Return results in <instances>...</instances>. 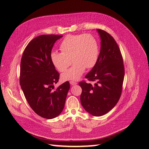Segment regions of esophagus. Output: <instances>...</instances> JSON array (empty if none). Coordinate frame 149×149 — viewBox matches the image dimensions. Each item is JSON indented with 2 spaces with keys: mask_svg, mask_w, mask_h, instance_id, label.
<instances>
[{
  "mask_svg": "<svg viewBox=\"0 0 149 149\" xmlns=\"http://www.w3.org/2000/svg\"><path fill=\"white\" fill-rule=\"evenodd\" d=\"M70 84L71 85H76L77 84V82L75 81H70Z\"/></svg>",
  "mask_w": 149,
  "mask_h": 149,
  "instance_id": "esophagus-1",
  "label": "esophagus"
}]
</instances>
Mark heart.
<instances>
[{
  "label": "heart",
  "instance_id": "b5f03b06",
  "mask_svg": "<svg viewBox=\"0 0 149 149\" xmlns=\"http://www.w3.org/2000/svg\"><path fill=\"white\" fill-rule=\"evenodd\" d=\"M61 52H53L50 58L54 66L61 72L69 70L62 75L63 81H76L81 77L86 68L96 64L99 55L96 40L89 34L67 36L60 46Z\"/></svg>",
  "mask_w": 149,
  "mask_h": 149
}]
</instances>
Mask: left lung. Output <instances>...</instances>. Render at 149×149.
<instances>
[{
	"label": "left lung",
	"mask_w": 149,
	"mask_h": 149,
	"mask_svg": "<svg viewBox=\"0 0 149 149\" xmlns=\"http://www.w3.org/2000/svg\"><path fill=\"white\" fill-rule=\"evenodd\" d=\"M101 51L96 64L85 78L94 84L82 81L81 102L87 112L100 116L112 109L122 93L125 67L120 49L113 37L100 29Z\"/></svg>",
	"instance_id": "obj_1"
}]
</instances>
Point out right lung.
<instances>
[{
  "instance_id": "right-lung-1",
  "label": "right lung",
  "mask_w": 149,
  "mask_h": 149,
  "mask_svg": "<svg viewBox=\"0 0 149 149\" xmlns=\"http://www.w3.org/2000/svg\"><path fill=\"white\" fill-rule=\"evenodd\" d=\"M62 35H42L34 38L25 48L21 61L20 85L30 107L38 115L52 119L63 111L70 83L56 89L60 74L50 55L55 41Z\"/></svg>"
}]
</instances>
